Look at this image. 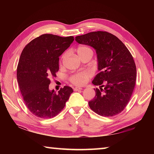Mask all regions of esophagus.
Returning a JSON list of instances; mask_svg holds the SVG:
<instances>
[{
  "label": "esophagus",
  "instance_id": "34e87169",
  "mask_svg": "<svg viewBox=\"0 0 154 154\" xmlns=\"http://www.w3.org/2000/svg\"><path fill=\"white\" fill-rule=\"evenodd\" d=\"M82 88H80V87H75L74 88V90L75 91H79V90H82Z\"/></svg>",
  "mask_w": 154,
  "mask_h": 154
}]
</instances>
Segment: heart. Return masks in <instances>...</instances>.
<instances>
[{
  "instance_id": "b5f03b06",
  "label": "heart",
  "mask_w": 154,
  "mask_h": 154,
  "mask_svg": "<svg viewBox=\"0 0 154 154\" xmlns=\"http://www.w3.org/2000/svg\"><path fill=\"white\" fill-rule=\"evenodd\" d=\"M76 51L80 58H82V57L87 53L92 52V49L86 46L78 47L76 49ZM65 56H66V54H64V55L62 56V60H63ZM90 77L91 72L90 71H88V70H86V71H83L80 72H77V73H75L71 75L69 79L70 82L72 83H73V84L82 85L83 84H85V83L88 82V79H89Z\"/></svg>"
}]
</instances>
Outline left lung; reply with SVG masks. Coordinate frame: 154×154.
<instances>
[{
  "instance_id": "obj_1",
  "label": "left lung",
  "mask_w": 154,
  "mask_h": 154,
  "mask_svg": "<svg viewBox=\"0 0 154 154\" xmlns=\"http://www.w3.org/2000/svg\"><path fill=\"white\" fill-rule=\"evenodd\" d=\"M78 43L91 46L97 54L98 70L92 81L96 96L89 101L90 109L99 116L119 114L128 103L137 79L133 57L119 38L112 34L97 31L77 36Z\"/></svg>"
}]
</instances>
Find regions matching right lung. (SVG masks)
Wrapping results in <instances>:
<instances>
[{
    "instance_id": "add662e5",
    "label": "right lung",
    "mask_w": 154,
    "mask_h": 154,
    "mask_svg": "<svg viewBox=\"0 0 154 154\" xmlns=\"http://www.w3.org/2000/svg\"><path fill=\"white\" fill-rule=\"evenodd\" d=\"M73 41L72 36L62 37L44 34L27 44L21 54L17 82L26 105L36 117H55L73 92L69 86H64L58 92L49 89L51 77H56L59 70V57Z\"/></svg>"
}]
</instances>
